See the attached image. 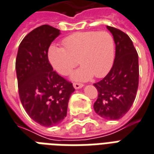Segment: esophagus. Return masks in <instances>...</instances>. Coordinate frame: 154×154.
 <instances>
[{"mask_svg":"<svg viewBox=\"0 0 154 154\" xmlns=\"http://www.w3.org/2000/svg\"><path fill=\"white\" fill-rule=\"evenodd\" d=\"M73 86L75 89H79V88H81L82 87L84 86V84H80V83H74L73 84Z\"/></svg>","mask_w":154,"mask_h":154,"instance_id":"esophagus-1","label":"esophagus"}]
</instances>
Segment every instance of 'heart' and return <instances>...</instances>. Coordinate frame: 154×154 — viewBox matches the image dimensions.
<instances>
[{
  "label": "heart",
  "instance_id": "obj_1",
  "mask_svg": "<svg viewBox=\"0 0 154 154\" xmlns=\"http://www.w3.org/2000/svg\"><path fill=\"white\" fill-rule=\"evenodd\" d=\"M62 47L51 45L48 61L55 70L67 75L79 63L80 68L72 74L75 80L86 81L94 75L101 78L111 69L114 59V37L108 32H79L65 37Z\"/></svg>",
  "mask_w": 154,
  "mask_h": 154
}]
</instances>
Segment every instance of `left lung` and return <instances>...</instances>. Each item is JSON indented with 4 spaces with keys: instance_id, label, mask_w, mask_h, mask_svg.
<instances>
[{
    "instance_id": "1",
    "label": "left lung",
    "mask_w": 154,
    "mask_h": 154,
    "mask_svg": "<svg viewBox=\"0 0 154 154\" xmlns=\"http://www.w3.org/2000/svg\"><path fill=\"white\" fill-rule=\"evenodd\" d=\"M114 36L115 58L109 72L93 85L98 97L95 112L104 119L117 120L128 113L136 98L139 85L138 54L133 43L119 29L107 26Z\"/></svg>"
}]
</instances>
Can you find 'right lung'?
<instances>
[{
	"mask_svg": "<svg viewBox=\"0 0 154 154\" xmlns=\"http://www.w3.org/2000/svg\"><path fill=\"white\" fill-rule=\"evenodd\" d=\"M59 35L54 26H38L22 40L16 57L21 103L30 118L44 127L63 121L75 91L72 83L54 70L48 61V48Z\"/></svg>",
	"mask_w": 154,
	"mask_h": 154,
	"instance_id": "right-lung-1",
	"label": "right lung"
}]
</instances>
